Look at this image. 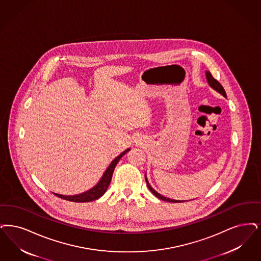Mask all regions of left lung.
I'll list each match as a JSON object with an SVG mask.
<instances>
[{"instance_id":"left-lung-1","label":"left lung","mask_w":261,"mask_h":261,"mask_svg":"<svg viewBox=\"0 0 261 261\" xmlns=\"http://www.w3.org/2000/svg\"><path fill=\"white\" fill-rule=\"evenodd\" d=\"M206 77H207L208 84H210V86H211L212 88H214L216 91H218V92L221 94L222 96L226 97L225 90H224V88L222 87V85L219 84V82H218L216 79H214V76L212 75V73L208 72V71L206 72ZM145 177H146V186H147V188H148V189L153 193V195H155V196H156L157 198L161 199V200H163V201H167V202H172V203H180V202H185V201H182V200H174V199L167 198V197L162 196L161 194H159L157 191H155L153 188L150 187V185H149V182H148V180H147V178H146V176H145Z\"/></svg>"}]
</instances>
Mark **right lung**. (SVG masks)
I'll use <instances>...</instances> for the list:
<instances>
[{"label": "right lung", "mask_w": 261, "mask_h": 261, "mask_svg": "<svg viewBox=\"0 0 261 261\" xmlns=\"http://www.w3.org/2000/svg\"><path fill=\"white\" fill-rule=\"evenodd\" d=\"M128 150H130V148L126 149L123 152H121L118 156L115 157V159L112 161V163L110 164V166L106 170L103 177L99 180V182L94 188L89 189L88 191L77 194V195H73V196H66V195H61V194H57V193H54V195H56L59 198L64 199V200H68V201H72V202H81V203L91 202V201L100 198L107 191V188H109V186L111 184L113 173H114V170H115L117 162Z\"/></svg>", "instance_id": "1"}]
</instances>
